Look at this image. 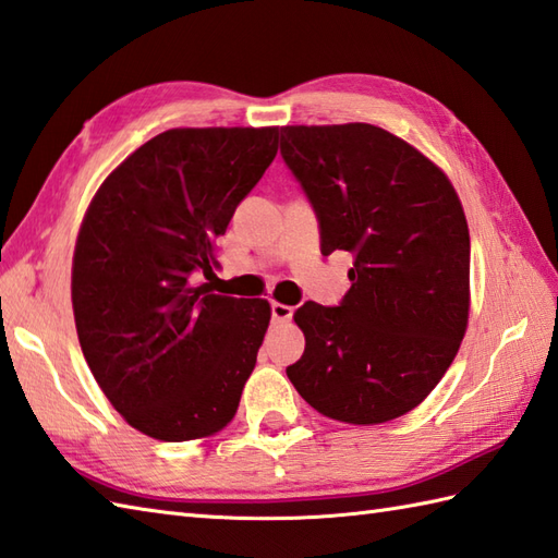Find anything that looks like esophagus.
<instances>
[{
    "instance_id": "1",
    "label": "esophagus",
    "mask_w": 558,
    "mask_h": 558,
    "mask_svg": "<svg viewBox=\"0 0 558 558\" xmlns=\"http://www.w3.org/2000/svg\"><path fill=\"white\" fill-rule=\"evenodd\" d=\"M292 306L290 304H280V302H270V316H272V322L276 324H286V322H290L292 318Z\"/></svg>"
}]
</instances>
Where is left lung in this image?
<instances>
[{
	"label": "left lung",
	"instance_id": "8db88e82",
	"mask_svg": "<svg viewBox=\"0 0 558 558\" xmlns=\"http://www.w3.org/2000/svg\"><path fill=\"white\" fill-rule=\"evenodd\" d=\"M280 156L314 208L322 254L354 258L338 306L294 312L306 345L288 378L330 420H396L441 381L468 328L470 232L456 189L374 124L282 126Z\"/></svg>",
	"mask_w": 558,
	"mask_h": 558
}]
</instances>
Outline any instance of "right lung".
<instances>
[{"instance_id": "1", "label": "right lung", "mask_w": 558, "mask_h": 558, "mask_svg": "<svg viewBox=\"0 0 558 558\" xmlns=\"http://www.w3.org/2000/svg\"><path fill=\"white\" fill-rule=\"evenodd\" d=\"M278 153V126L170 129L134 150L83 218L71 302L93 376L160 441L228 424L270 322L266 300L210 292L218 236Z\"/></svg>"}]
</instances>
